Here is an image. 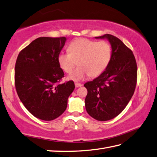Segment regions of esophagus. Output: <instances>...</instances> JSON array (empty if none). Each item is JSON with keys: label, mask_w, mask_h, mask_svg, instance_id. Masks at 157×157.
Returning a JSON list of instances; mask_svg holds the SVG:
<instances>
[{"label": "esophagus", "mask_w": 157, "mask_h": 157, "mask_svg": "<svg viewBox=\"0 0 157 157\" xmlns=\"http://www.w3.org/2000/svg\"><path fill=\"white\" fill-rule=\"evenodd\" d=\"M82 85H83V84H81V83H77V82H75V87H76V88L81 87Z\"/></svg>", "instance_id": "esophagus-1"}]
</instances>
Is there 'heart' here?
Segmentation results:
<instances>
[{
    "mask_svg": "<svg viewBox=\"0 0 157 157\" xmlns=\"http://www.w3.org/2000/svg\"><path fill=\"white\" fill-rule=\"evenodd\" d=\"M69 52H61L58 61L60 68L71 73L78 63L79 66L70 78L74 80L99 76L109 65L112 58V47L105 41H96L85 38H78L71 43Z\"/></svg>",
    "mask_w": 157,
    "mask_h": 157,
    "instance_id": "b5f03b06",
    "label": "heart"
}]
</instances>
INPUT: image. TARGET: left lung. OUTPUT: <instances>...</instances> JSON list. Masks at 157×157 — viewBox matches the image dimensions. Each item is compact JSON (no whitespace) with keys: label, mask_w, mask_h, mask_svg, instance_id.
Instances as JSON below:
<instances>
[{"label":"left lung","mask_w":157,"mask_h":157,"mask_svg":"<svg viewBox=\"0 0 157 157\" xmlns=\"http://www.w3.org/2000/svg\"><path fill=\"white\" fill-rule=\"evenodd\" d=\"M107 39L112 45V58L106 69L84 86L88 94L86 109L91 117L106 121L119 115L136 90L137 63L133 52L116 36L105 34L96 39Z\"/></svg>","instance_id":"left-lung-1"}]
</instances>
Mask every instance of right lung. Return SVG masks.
I'll list each match as a JSON object with an SVG mask.
<instances>
[{
    "label": "right lung",
    "instance_id": "right-lung-1",
    "mask_svg": "<svg viewBox=\"0 0 157 157\" xmlns=\"http://www.w3.org/2000/svg\"><path fill=\"white\" fill-rule=\"evenodd\" d=\"M65 36L39 37L18 54L15 86L21 103L35 117L52 121L65 111L75 88L70 80L60 83L64 72L58 61Z\"/></svg>",
    "mask_w": 157,
    "mask_h": 157
}]
</instances>
